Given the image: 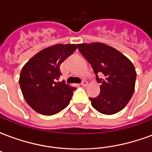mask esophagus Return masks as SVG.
Wrapping results in <instances>:
<instances>
[{"instance_id":"34e87169","label":"esophagus","mask_w":152,"mask_h":152,"mask_svg":"<svg viewBox=\"0 0 152 152\" xmlns=\"http://www.w3.org/2000/svg\"><path fill=\"white\" fill-rule=\"evenodd\" d=\"M80 85L82 86H86L88 85V81H86V80H82V82L80 83Z\"/></svg>"}]
</instances>
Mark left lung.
Masks as SVG:
<instances>
[{
	"mask_svg": "<svg viewBox=\"0 0 152 152\" xmlns=\"http://www.w3.org/2000/svg\"><path fill=\"white\" fill-rule=\"evenodd\" d=\"M78 50L92 66L100 86V94L89 98L100 113L112 115L124 108L133 96L137 73L123 53L102 43L79 44ZM101 74L102 77H99Z\"/></svg>",
	"mask_w": 152,
	"mask_h": 152,
	"instance_id": "1",
	"label": "left lung"
}]
</instances>
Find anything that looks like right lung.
<instances>
[{
    "mask_svg": "<svg viewBox=\"0 0 152 152\" xmlns=\"http://www.w3.org/2000/svg\"><path fill=\"white\" fill-rule=\"evenodd\" d=\"M77 45L58 44L44 49L25 64L19 86L26 102L45 115L57 114L69 104L76 88L58 81L60 65L76 50Z\"/></svg>",
    "mask_w": 152,
    "mask_h": 152,
    "instance_id": "obj_1",
    "label": "right lung"
}]
</instances>
